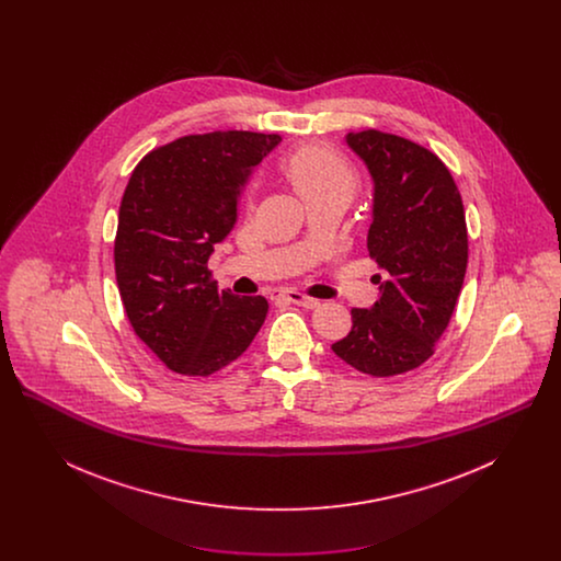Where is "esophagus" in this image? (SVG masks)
Returning <instances> with one entry per match:
<instances>
[{
  "label": "esophagus",
  "instance_id": "obj_1",
  "mask_svg": "<svg viewBox=\"0 0 561 561\" xmlns=\"http://www.w3.org/2000/svg\"><path fill=\"white\" fill-rule=\"evenodd\" d=\"M282 296H286L290 302L300 305V307H305V309H316V307H320V300H318V298H311V296L298 293V290H284Z\"/></svg>",
  "mask_w": 561,
  "mask_h": 561
}]
</instances>
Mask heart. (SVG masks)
<instances>
[{"label": "heart", "mask_w": 561, "mask_h": 561, "mask_svg": "<svg viewBox=\"0 0 561 561\" xmlns=\"http://www.w3.org/2000/svg\"><path fill=\"white\" fill-rule=\"evenodd\" d=\"M282 172L305 202L323 195L348 199L359 183L353 163L328 145H305L296 149L282 161Z\"/></svg>", "instance_id": "heart-1"}]
</instances>
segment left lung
Returning a JSON list of instances; mask_svg holds the SVG:
<instances>
[{
    "mask_svg": "<svg viewBox=\"0 0 561 561\" xmlns=\"http://www.w3.org/2000/svg\"><path fill=\"white\" fill-rule=\"evenodd\" d=\"M374 181L370 259L385 271L373 309H351L332 351L359 373L396 376L423 366L446 332L467 273L469 238L450 170L423 145L380 130L348 133Z\"/></svg>",
    "mask_w": 561,
    "mask_h": 561,
    "instance_id": "8db88e82",
    "label": "left lung"
}]
</instances>
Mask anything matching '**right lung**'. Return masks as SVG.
Segmentation results:
<instances>
[{
  "instance_id": "obj_1",
  "label": "right lung",
  "mask_w": 561,
  "mask_h": 561,
  "mask_svg": "<svg viewBox=\"0 0 561 561\" xmlns=\"http://www.w3.org/2000/svg\"><path fill=\"white\" fill-rule=\"evenodd\" d=\"M279 134H188L149 151L119 204L117 288L134 334L165 368L210 376L236 362L267 318L263 296L218 290L214 243L238 220L240 191Z\"/></svg>"
}]
</instances>
